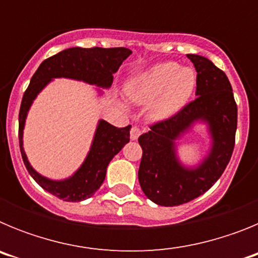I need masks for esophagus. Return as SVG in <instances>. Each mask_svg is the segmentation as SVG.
Returning <instances> with one entry per match:
<instances>
[{"label": "esophagus", "instance_id": "1", "mask_svg": "<svg viewBox=\"0 0 258 258\" xmlns=\"http://www.w3.org/2000/svg\"><path fill=\"white\" fill-rule=\"evenodd\" d=\"M141 136V129L138 126H133L131 129V140L136 141L138 140V137Z\"/></svg>", "mask_w": 258, "mask_h": 258}]
</instances>
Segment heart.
Returning <instances> with one entry per match:
<instances>
[{"mask_svg": "<svg viewBox=\"0 0 258 258\" xmlns=\"http://www.w3.org/2000/svg\"><path fill=\"white\" fill-rule=\"evenodd\" d=\"M197 85V75L191 68L179 67L177 63L165 61L149 68L127 83L126 93L132 102L137 104H152L151 115L156 120H163L181 111Z\"/></svg>", "mask_w": 258, "mask_h": 258, "instance_id": "obj_1", "label": "heart"}]
</instances>
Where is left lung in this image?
<instances>
[{"label": "left lung", "instance_id": "left-lung-1", "mask_svg": "<svg viewBox=\"0 0 258 258\" xmlns=\"http://www.w3.org/2000/svg\"><path fill=\"white\" fill-rule=\"evenodd\" d=\"M187 58L198 72L197 98L138 138L143 151L141 187L150 200L164 207L181 206L208 191L226 169L235 146L238 107L229 79L206 56L187 54ZM195 121L209 124L212 147L199 166L186 168L175 155V140Z\"/></svg>", "mask_w": 258, "mask_h": 258}]
</instances>
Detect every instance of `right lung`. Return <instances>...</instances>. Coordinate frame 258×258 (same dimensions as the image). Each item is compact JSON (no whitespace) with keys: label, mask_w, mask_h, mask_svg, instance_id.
Returning a JSON list of instances; mask_svg holds the SVG:
<instances>
[{"label":"right lung","mask_w":258,"mask_h":258,"mask_svg":"<svg viewBox=\"0 0 258 258\" xmlns=\"http://www.w3.org/2000/svg\"><path fill=\"white\" fill-rule=\"evenodd\" d=\"M126 47H71L45 59L32 76L23 95L19 111V146L27 170L41 187L64 202H81L93 197L106 178L107 166L113 156L129 142L131 125L116 127L101 120L98 122L92 147L83 165L72 177L63 181H52L38 174L29 164L23 149V129L32 102L38 93L56 77L80 80L99 88H109L113 74L122 61L131 55Z\"/></svg>","instance_id":"add662e5"}]
</instances>
